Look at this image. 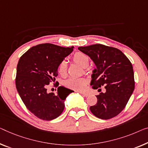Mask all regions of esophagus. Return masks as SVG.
<instances>
[{
    "instance_id": "1",
    "label": "esophagus",
    "mask_w": 148,
    "mask_h": 148,
    "mask_svg": "<svg viewBox=\"0 0 148 148\" xmlns=\"http://www.w3.org/2000/svg\"><path fill=\"white\" fill-rule=\"evenodd\" d=\"M80 94L84 97H88L90 95V93H88V92H80Z\"/></svg>"
}]
</instances>
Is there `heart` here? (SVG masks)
<instances>
[{
	"label": "heart",
	"mask_w": 148,
	"mask_h": 148,
	"mask_svg": "<svg viewBox=\"0 0 148 148\" xmlns=\"http://www.w3.org/2000/svg\"><path fill=\"white\" fill-rule=\"evenodd\" d=\"M72 59L74 62L78 64L82 68H87L90 64V60L89 56L87 54L83 52H76L72 57ZM58 72L62 76H66L67 73V65L65 61H62L59 64L58 67ZM88 83L87 80L85 78H70L64 82L66 87L70 89H73L77 91H82L84 89Z\"/></svg>",
	"instance_id": "obj_1"
}]
</instances>
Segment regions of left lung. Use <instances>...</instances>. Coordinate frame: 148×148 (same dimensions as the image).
Wrapping results in <instances>:
<instances>
[{
  "label": "left lung",
  "instance_id": "1",
  "mask_svg": "<svg viewBox=\"0 0 148 148\" xmlns=\"http://www.w3.org/2000/svg\"><path fill=\"white\" fill-rule=\"evenodd\" d=\"M90 57L96 66L93 70L90 85L101 92L96 95L97 103L90 107L97 118L108 120L120 113L133 93L135 82L131 62L118 48L100 44L78 47Z\"/></svg>",
  "mask_w": 148,
  "mask_h": 148
}]
</instances>
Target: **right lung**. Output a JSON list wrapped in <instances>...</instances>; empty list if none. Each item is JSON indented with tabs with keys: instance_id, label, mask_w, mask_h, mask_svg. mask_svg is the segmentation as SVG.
I'll return each mask as SVG.
<instances>
[{
	"instance_id": "obj_1",
	"label": "right lung",
	"mask_w": 148,
	"mask_h": 148,
	"mask_svg": "<svg viewBox=\"0 0 148 148\" xmlns=\"http://www.w3.org/2000/svg\"><path fill=\"white\" fill-rule=\"evenodd\" d=\"M73 48L40 44L30 48L19 59L15 79L17 91L27 109L41 120L49 121L60 116L66 98L74 92L59 86L55 95L47 93L46 89L58 76L59 64Z\"/></svg>"
}]
</instances>
